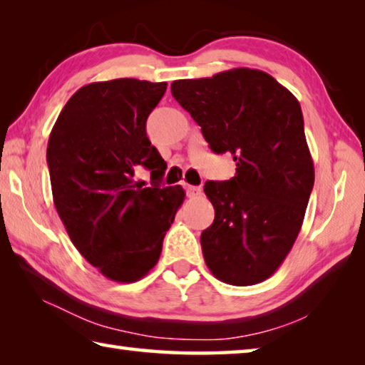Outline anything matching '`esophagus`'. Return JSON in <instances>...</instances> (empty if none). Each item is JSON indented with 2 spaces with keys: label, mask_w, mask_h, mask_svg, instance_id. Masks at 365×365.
I'll list each match as a JSON object with an SVG mask.
<instances>
[{
  "label": "esophagus",
  "mask_w": 365,
  "mask_h": 365,
  "mask_svg": "<svg viewBox=\"0 0 365 365\" xmlns=\"http://www.w3.org/2000/svg\"><path fill=\"white\" fill-rule=\"evenodd\" d=\"M185 190H187V196H190V197H196V196L201 195V188L193 187V185H187Z\"/></svg>",
  "instance_id": "34e87169"
}]
</instances>
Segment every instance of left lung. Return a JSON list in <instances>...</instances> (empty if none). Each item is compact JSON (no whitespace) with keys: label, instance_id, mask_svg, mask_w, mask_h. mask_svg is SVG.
<instances>
[{"label":"left lung","instance_id":"obj_1","mask_svg":"<svg viewBox=\"0 0 365 365\" xmlns=\"http://www.w3.org/2000/svg\"><path fill=\"white\" fill-rule=\"evenodd\" d=\"M172 96L201 127L215 154L230 153L237 174L207 180L215 217L201 233L202 256L219 280L256 285L285 261L314 187V164L296 98L257 69L175 80Z\"/></svg>","mask_w":365,"mask_h":365}]
</instances>
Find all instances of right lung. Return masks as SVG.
Segmentation results:
<instances>
[{
	"mask_svg": "<svg viewBox=\"0 0 365 365\" xmlns=\"http://www.w3.org/2000/svg\"><path fill=\"white\" fill-rule=\"evenodd\" d=\"M168 83L115 78L82 86L48 140L53 201L72 243L109 280H140L159 261L165 232L185 200L160 187L168 168L146 137V119ZM152 170L153 185L135 182Z\"/></svg>",
	"mask_w": 365,
	"mask_h": 365,
	"instance_id": "add662e5",
	"label": "right lung"
}]
</instances>
